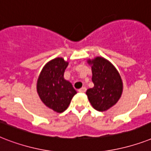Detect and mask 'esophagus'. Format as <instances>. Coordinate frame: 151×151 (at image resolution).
<instances>
[{"instance_id": "1", "label": "esophagus", "mask_w": 151, "mask_h": 151, "mask_svg": "<svg viewBox=\"0 0 151 151\" xmlns=\"http://www.w3.org/2000/svg\"><path fill=\"white\" fill-rule=\"evenodd\" d=\"M78 92H82V93H84V92H86V88L85 87H82L81 88H80V89H78Z\"/></svg>"}]
</instances>
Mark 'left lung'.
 Instances as JSON below:
<instances>
[{
  "label": "left lung",
  "mask_w": 151,
  "mask_h": 151,
  "mask_svg": "<svg viewBox=\"0 0 151 151\" xmlns=\"http://www.w3.org/2000/svg\"><path fill=\"white\" fill-rule=\"evenodd\" d=\"M88 63L92 66V80L94 84V87L86 92L88 100L98 111L107 110L122 96V78L114 65L103 57L88 59Z\"/></svg>",
  "instance_id": "1"
}]
</instances>
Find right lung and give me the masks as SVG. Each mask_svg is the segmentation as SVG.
Returning <instances> with one entry per match:
<instances>
[{
  "instance_id": "right-lung-1",
  "label": "right lung",
  "mask_w": 151,
  "mask_h": 151,
  "mask_svg": "<svg viewBox=\"0 0 151 151\" xmlns=\"http://www.w3.org/2000/svg\"><path fill=\"white\" fill-rule=\"evenodd\" d=\"M68 62L55 58L45 64L37 83V91L41 101L57 113L63 112L70 103L76 90L70 81L64 79Z\"/></svg>"
}]
</instances>
